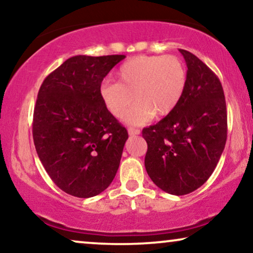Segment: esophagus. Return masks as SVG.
<instances>
[{
    "instance_id": "obj_1",
    "label": "esophagus",
    "mask_w": 253,
    "mask_h": 253,
    "mask_svg": "<svg viewBox=\"0 0 253 253\" xmlns=\"http://www.w3.org/2000/svg\"><path fill=\"white\" fill-rule=\"evenodd\" d=\"M127 132H129L131 137H134V136H138V134L140 133V130L136 129V127H129V129H127Z\"/></svg>"
}]
</instances>
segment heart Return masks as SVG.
<instances>
[{
  "label": "heart",
  "instance_id": "obj_1",
  "mask_svg": "<svg viewBox=\"0 0 253 253\" xmlns=\"http://www.w3.org/2000/svg\"><path fill=\"white\" fill-rule=\"evenodd\" d=\"M116 83H103L99 93L107 110L116 119L127 112L126 122L141 126L153 119L168 116L181 102L186 87V69L178 57L136 56L121 65Z\"/></svg>",
  "mask_w": 253,
  "mask_h": 253
}]
</instances>
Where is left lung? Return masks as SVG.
<instances>
[{"label":"left lung","instance_id":"1","mask_svg":"<svg viewBox=\"0 0 253 253\" xmlns=\"http://www.w3.org/2000/svg\"><path fill=\"white\" fill-rule=\"evenodd\" d=\"M188 81L176 109L145 127V168L165 192L183 196L200 188L215 169L227 140V108L216 75L188 50Z\"/></svg>","mask_w":253,"mask_h":253}]
</instances>
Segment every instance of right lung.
Masks as SVG:
<instances>
[{
	"mask_svg": "<svg viewBox=\"0 0 253 253\" xmlns=\"http://www.w3.org/2000/svg\"><path fill=\"white\" fill-rule=\"evenodd\" d=\"M124 55L68 58L38 93L33 140L41 164L61 190L78 198L108 188L119 169L127 131L100 98L103 78Z\"/></svg>",
	"mask_w": 253,
	"mask_h": 253,
	"instance_id": "1",
	"label": "right lung"
}]
</instances>
